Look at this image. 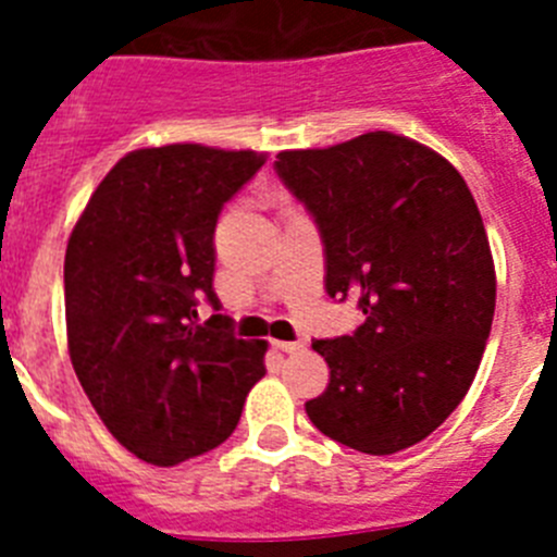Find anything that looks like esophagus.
<instances>
[{"mask_svg": "<svg viewBox=\"0 0 557 557\" xmlns=\"http://www.w3.org/2000/svg\"><path fill=\"white\" fill-rule=\"evenodd\" d=\"M273 348H275V351H282V354H295V351H301L304 343H289V339H273Z\"/></svg>", "mask_w": 557, "mask_h": 557, "instance_id": "34e87169", "label": "esophagus"}]
</instances>
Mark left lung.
Returning <instances> with one entry per match:
<instances>
[{
	"label": "left lung",
	"mask_w": 557,
	"mask_h": 557,
	"mask_svg": "<svg viewBox=\"0 0 557 557\" xmlns=\"http://www.w3.org/2000/svg\"><path fill=\"white\" fill-rule=\"evenodd\" d=\"M273 166L321 231L329 298L351 295L366 314L312 343L329 387L307 401L309 421L366 455L424 441L469 393L494 321V259L469 186L387 131L278 152Z\"/></svg>",
	"instance_id": "8db88e82"
}]
</instances>
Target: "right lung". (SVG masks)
<instances>
[{
	"label": "right lung",
	"mask_w": 557,
	"mask_h": 557,
	"mask_svg": "<svg viewBox=\"0 0 557 557\" xmlns=\"http://www.w3.org/2000/svg\"><path fill=\"white\" fill-rule=\"evenodd\" d=\"M264 156L166 145L127 152L97 186L63 262L69 357L97 416L152 466L220 446L264 376V339L198 323L214 293V228Z\"/></svg>",
	"instance_id": "add662e5"
}]
</instances>
